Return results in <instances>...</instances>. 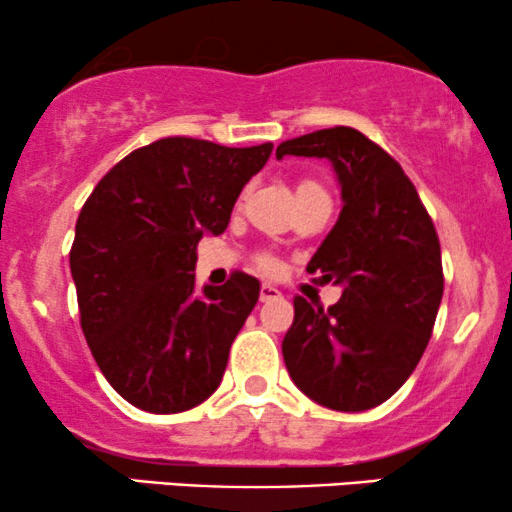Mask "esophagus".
Wrapping results in <instances>:
<instances>
[{
    "label": "esophagus",
    "mask_w": 512,
    "mask_h": 512,
    "mask_svg": "<svg viewBox=\"0 0 512 512\" xmlns=\"http://www.w3.org/2000/svg\"><path fill=\"white\" fill-rule=\"evenodd\" d=\"M276 298H281V291L276 289V286H272V284H262L260 301L267 303V301H276Z\"/></svg>",
    "instance_id": "1"
}]
</instances>
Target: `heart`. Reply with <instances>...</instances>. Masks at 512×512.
<instances>
[{
    "label": "heart",
    "instance_id": "obj_1",
    "mask_svg": "<svg viewBox=\"0 0 512 512\" xmlns=\"http://www.w3.org/2000/svg\"><path fill=\"white\" fill-rule=\"evenodd\" d=\"M317 190H322L320 185H317V182H313V180H301L298 182V187H296V197L298 195H305V192H317ZM255 264H257V269H260V272H274V267H276V260L272 255H257V260H255Z\"/></svg>",
    "mask_w": 512,
    "mask_h": 512
}]
</instances>
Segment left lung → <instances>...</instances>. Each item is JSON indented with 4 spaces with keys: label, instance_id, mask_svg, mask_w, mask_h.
<instances>
[{
    "label": "left lung",
    "instance_id": "1",
    "mask_svg": "<svg viewBox=\"0 0 512 512\" xmlns=\"http://www.w3.org/2000/svg\"><path fill=\"white\" fill-rule=\"evenodd\" d=\"M332 161L344 207L308 272L342 286L330 308L293 298L284 363L313 402L366 411L407 383L443 298L440 240L402 166L354 127L317 129L276 146V158Z\"/></svg>",
    "mask_w": 512,
    "mask_h": 512
}]
</instances>
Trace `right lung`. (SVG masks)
<instances>
[{"label": "right lung", "mask_w": 512, "mask_h": 512, "mask_svg": "<svg viewBox=\"0 0 512 512\" xmlns=\"http://www.w3.org/2000/svg\"><path fill=\"white\" fill-rule=\"evenodd\" d=\"M272 144L166 137L122 158L76 219L69 267L81 330L113 390L151 414L214 395L260 281L233 272L195 293L197 243L219 236Z\"/></svg>", "instance_id": "obj_1"}]
</instances>
